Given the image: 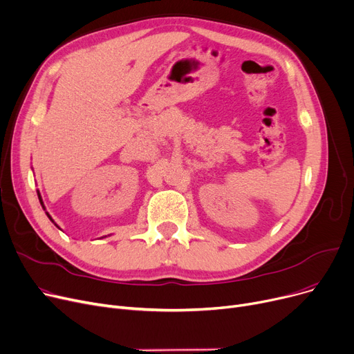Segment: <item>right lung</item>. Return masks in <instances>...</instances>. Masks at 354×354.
I'll return each mask as SVG.
<instances>
[{
  "label": "right lung",
  "instance_id": "right-lung-1",
  "mask_svg": "<svg viewBox=\"0 0 354 354\" xmlns=\"http://www.w3.org/2000/svg\"><path fill=\"white\" fill-rule=\"evenodd\" d=\"M39 199H40V202L43 203V201H41V196H40V192H39ZM47 215H48V214H47ZM48 218H50V215H48ZM50 219H51V218H50Z\"/></svg>",
  "mask_w": 354,
  "mask_h": 354
}]
</instances>
